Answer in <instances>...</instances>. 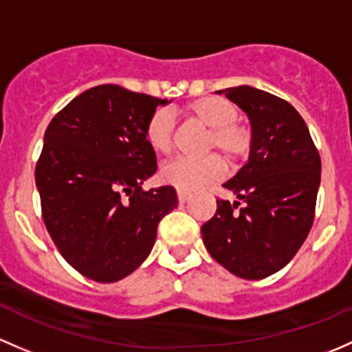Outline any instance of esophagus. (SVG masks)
Segmentation results:
<instances>
[{"instance_id": "34e87169", "label": "esophagus", "mask_w": 352, "mask_h": 352, "mask_svg": "<svg viewBox=\"0 0 352 352\" xmlns=\"http://www.w3.org/2000/svg\"><path fill=\"white\" fill-rule=\"evenodd\" d=\"M177 197H179L180 204H186L188 199H190V194H187V192L184 190H177Z\"/></svg>"}]
</instances>
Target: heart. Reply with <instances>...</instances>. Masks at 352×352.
<instances>
[{
  "mask_svg": "<svg viewBox=\"0 0 352 352\" xmlns=\"http://www.w3.org/2000/svg\"><path fill=\"white\" fill-rule=\"evenodd\" d=\"M192 120L209 128L206 138V151L223 154L228 164H239L251 150L250 128L239 123V111L232 102L223 98H202L187 106ZM145 138L157 153H168L175 138V113L168 108L155 111L148 120ZM224 162L216 153L202 158L177 157L162 166L160 177L165 184L179 190L194 192L197 188L216 182L223 177Z\"/></svg>",
  "mask_w": 352,
  "mask_h": 352,
  "instance_id": "b5f03b06",
  "label": "heart"
}]
</instances>
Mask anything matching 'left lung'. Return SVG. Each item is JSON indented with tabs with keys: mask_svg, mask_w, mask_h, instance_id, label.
<instances>
[{
	"mask_svg": "<svg viewBox=\"0 0 352 352\" xmlns=\"http://www.w3.org/2000/svg\"><path fill=\"white\" fill-rule=\"evenodd\" d=\"M217 92L248 114L253 142L246 164L224 184L238 201L217 199L216 214L201 228L202 239L232 275L261 280L297 254L312 228L320 157L290 102L251 86Z\"/></svg>",
	"mask_w": 352,
	"mask_h": 352,
	"instance_id": "1",
	"label": "left lung"
}]
</instances>
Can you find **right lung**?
Masks as SVG:
<instances>
[{
  "instance_id": "obj_1",
  "label": "right lung",
  "mask_w": 352,
  "mask_h": 352,
  "mask_svg": "<svg viewBox=\"0 0 352 352\" xmlns=\"http://www.w3.org/2000/svg\"><path fill=\"white\" fill-rule=\"evenodd\" d=\"M168 102L102 84L55 114L43 136L35 168L43 223L64 260L94 282L135 272L179 202L170 186L142 188L157 172L146 123Z\"/></svg>"
}]
</instances>
